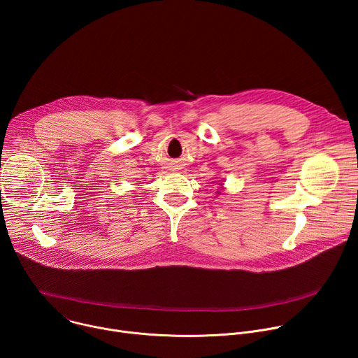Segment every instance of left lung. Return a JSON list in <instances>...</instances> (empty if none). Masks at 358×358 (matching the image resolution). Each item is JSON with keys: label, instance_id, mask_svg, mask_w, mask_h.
Here are the masks:
<instances>
[{"label": "left lung", "instance_id": "left-lung-1", "mask_svg": "<svg viewBox=\"0 0 358 358\" xmlns=\"http://www.w3.org/2000/svg\"><path fill=\"white\" fill-rule=\"evenodd\" d=\"M221 185H224V184H221ZM221 192H224V187H221V191H218V192H217V194H218V195H220V194H221Z\"/></svg>", "mask_w": 358, "mask_h": 358}]
</instances>
